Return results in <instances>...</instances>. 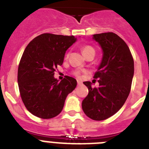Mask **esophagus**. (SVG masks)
Here are the masks:
<instances>
[{
	"instance_id": "obj_1",
	"label": "esophagus",
	"mask_w": 149,
	"mask_h": 149,
	"mask_svg": "<svg viewBox=\"0 0 149 149\" xmlns=\"http://www.w3.org/2000/svg\"><path fill=\"white\" fill-rule=\"evenodd\" d=\"M77 84H78V85H82V82L81 81H79V80H77Z\"/></svg>"
}]
</instances>
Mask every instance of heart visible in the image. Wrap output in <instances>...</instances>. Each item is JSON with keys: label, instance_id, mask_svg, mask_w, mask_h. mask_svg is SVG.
<instances>
[{"label": "heart", "instance_id": "obj_1", "mask_svg": "<svg viewBox=\"0 0 149 149\" xmlns=\"http://www.w3.org/2000/svg\"><path fill=\"white\" fill-rule=\"evenodd\" d=\"M81 50H82V54H83L84 56H85V55H87V54H88V53H90V52H95V51H94V48L91 47V46H82V48H81ZM73 74L76 76H79L80 75V71L79 70H75L74 72H73Z\"/></svg>", "mask_w": 149, "mask_h": 149}]
</instances>
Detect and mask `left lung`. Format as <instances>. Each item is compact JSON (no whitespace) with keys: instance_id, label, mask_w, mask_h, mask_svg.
I'll list each match as a JSON object with an SVG mask.
<instances>
[{"instance_id":"obj_1","label":"left lung","mask_w":149,"mask_h":149,"mask_svg":"<svg viewBox=\"0 0 149 149\" xmlns=\"http://www.w3.org/2000/svg\"><path fill=\"white\" fill-rule=\"evenodd\" d=\"M93 39L103 50V58L94 76L99 87L84 82L88 94L82 100L83 112L95 121H102L116 113L125 104L131 88L134 62L130 49L120 37L112 33L94 34Z\"/></svg>"}]
</instances>
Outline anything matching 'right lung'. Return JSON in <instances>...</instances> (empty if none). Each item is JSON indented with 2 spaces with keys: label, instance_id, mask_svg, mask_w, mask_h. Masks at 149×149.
<instances>
[{
  "label": "right lung",
  "instance_id": "add662e5",
  "mask_svg": "<svg viewBox=\"0 0 149 149\" xmlns=\"http://www.w3.org/2000/svg\"><path fill=\"white\" fill-rule=\"evenodd\" d=\"M76 41L74 36L42 33L25 48L18 68V85L24 106L33 116L43 119L57 116L76 87L73 77L66 76L61 82L54 77L66 51Z\"/></svg>",
  "mask_w": 149,
  "mask_h": 149
}]
</instances>
